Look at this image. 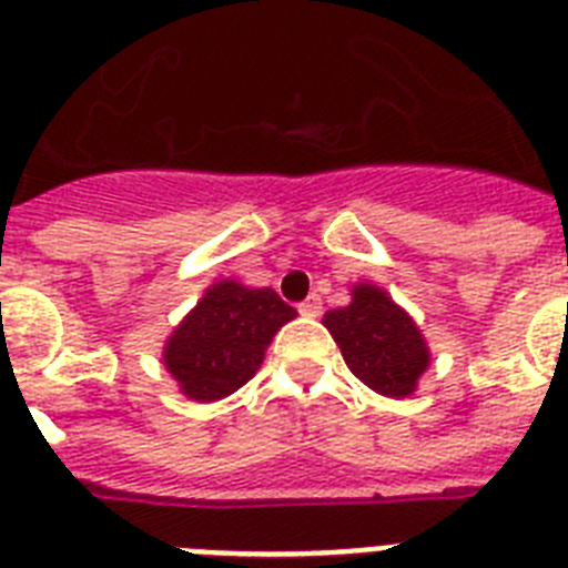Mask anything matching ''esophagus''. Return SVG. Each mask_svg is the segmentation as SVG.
<instances>
[{
  "label": "esophagus",
  "instance_id": "34e87169",
  "mask_svg": "<svg viewBox=\"0 0 568 568\" xmlns=\"http://www.w3.org/2000/svg\"><path fill=\"white\" fill-rule=\"evenodd\" d=\"M298 313H302V316H307V318L322 316V298H318V295H307V298L298 304Z\"/></svg>",
  "mask_w": 568,
  "mask_h": 568
}]
</instances>
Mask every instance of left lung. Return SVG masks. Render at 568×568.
<instances>
[{"mask_svg": "<svg viewBox=\"0 0 568 568\" xmlns=\"http://www.w3.org/2000/svg\"><path fill=\"white\" fill-rule=\"evenodd\" d=\"M322 324L336 338L353 376L376 394L405 399L428 371L430 351L419 324L371 281L353 284L351 304L327 310Z\"/></svg>", "mask_w": 568, "mask_h": 568, "instance_id": "obj_1", "label": "left lung"}]
</instances>
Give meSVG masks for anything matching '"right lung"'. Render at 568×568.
I'll return each mask as SVG.
<instances>
[{"label": "right lung", "instance_id": "1", "mask_svg": "<svg viewBox=\"0 0 568 568\" xmlns=\"http://www.w3.org/2000/svg\"><path fill=\"white\" fill-rule=\"evenodd\" d=\"M295 316L275 290L221 278L166 338L163 365L186 399H224L258 373L273 336Z\"/></svg>", "mask_w": 568, "mask_h": 568}]
</instances>
